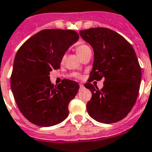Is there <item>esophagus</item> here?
I'll use <instances>...</instances> for the list:
<instances>
[{
    "instance_id": "esophagus-1",
    "label": "esophagus",
    "mask_w": 152,
    "mask_h": 152,
    "mask_svg": "<svg viewBox=\"0 0 152 152\" xmlns=\"http://www.w3.org/2000/svg\"><path fill=\"white\" fill-rule=\"evenodd\" d=\"M79 88H80V90H82V89H83L85 87H84V85H82V84H80V85H79Z\"/></svg>"
}]
</instances>
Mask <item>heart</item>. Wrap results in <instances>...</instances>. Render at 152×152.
<instances>
[{
	"label": "heart",
	"instance_id": "b5f03b06",
	"mask_svg": "<svg viewBox=\"0 0 152 152\" xmlns=\"http://www.w3.org/2000/svg\"><path fill=\"white\" fill-rule=\"evenodd\" d=\"M90 48L86 45H80L76 48V52L79 57L82 56L88 50H89ZM64 60V58H62Z\"/></svg>",
	"mask_w": 152,
	"mask_h": 152
}]
</instances>
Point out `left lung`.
<instances>
[{
    "mask_svg": "<svg viewBox=\"0 0 152 152\" xmlns=\"http://www.w3.org/2000/svg\"><path fill=\"white\" fill-rule=\"evenodd\" d=\"M83 40L94 49V61L88 82L92 93L87 110L96 121L116 123L128 115L136 102L141 82V68L131 44L110 29L96 27L81 30ZM105 79L101 90L90 84Z\"/></svg>",
    "mask_w": 152,
    "mask_h": 152,
    "instance_id": "8db88e82",
    "label": "left lung"
}]
</instances>
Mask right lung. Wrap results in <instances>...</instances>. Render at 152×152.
I'll list each match as a JSON object with an SVG mask.
<instances>
[{
	"label": "right lung",
	"instance_id": "add662e5",
	"mask_svg": "<svg viewBox=\"0 0 152 152\" xmlns=\"http://www.w3.org/2000/svg\"><path fill=\"white\" fill-rule=\"evenodd\" d=\"M79 36L71 29H43L32 35L16 53L11 75V89L19 110L30 123L50 127L64 121L69 102L79 84L63 80L54 86L50 72L57 70L66 51Z\"/></svg>",
	"mask_w": 152,
	"mask_h": 152
}]
</instances>
